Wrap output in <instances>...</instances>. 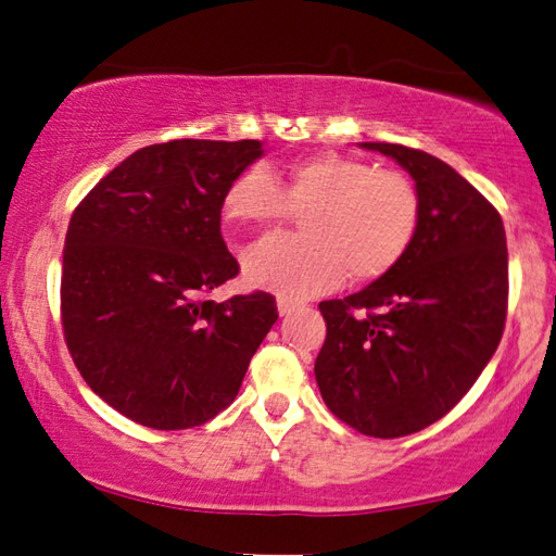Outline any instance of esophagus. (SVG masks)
<instances>
[{"label": "esophagus", "mask_w": 556, "mask_h": 556, "mask_svg": "<svg viewBox=\"0 0 556 556\" xmlns=\"http://www.w3.org/2000/svg\"><path fill=\"white\" fill-rule=\"evenodd\" d=\"M300 307H303V303H298V300H293V298H278V313H280V317L293 315L295 309H300Z\"/></svg>", "instance_id": "obj_1"}]
</instances>
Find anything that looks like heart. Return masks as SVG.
I'll use <instances>...</instances> for the list:
<instances>
[{"instance_id":"heart-1","label":"heart","mask_w":556,"mask_h":556,"mask_svg":"<svg viewBox=\"0 0 556 556\" xmlns=\"http://www.w3.org/2000/svg\"><path fill=\"white\" fill-rule=\"evenodd\" d=\"M224 219L273 227L303 214V237H268L243 253L251 286L288 298L368 283L401 261L420 224V198L403 173L339 153L288 163L268 175L243 170L224 192Z\"/></svg>"}]
</instances>
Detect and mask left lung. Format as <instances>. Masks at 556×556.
<instances>
[{"label":"left lung","mask_w":556,"mask_h":556,"mask_svg":"<svg viewBox=\"0 0 556 556\" xmlns=\"http://www.w3.org/2000/svg\"><path fill=\"white\" fill-rule=\"evenodd\" d=\"M358 146L410 173L420 224L386 276L319 303L327 339L315 378L339 420L393 440L444 417L491 362L508 309V247L498 210L452 165L401 143Z\"/></svg>","instance_id":"1"}]
</instances>
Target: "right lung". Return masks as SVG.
<instances>
[{
  "label": "right lung",
  "instance_id": "obj_1",
  "mask_svg": "<svg viewBox=\"0 0 556 556\" xmlns=\"http://www.w3.org/2000/svg\"><path fill=\"white\" fill-rule=\"evenodd\" d=\"M261 141L178 139L131 153L87 192L65 233L61 313L85 383L153 430H188L237 397L278 319L268 293L214 303L239 273L222 202Z\"/></svg>",
  "mask_w": 556,
  "mask_h": 556
}]
</instances>
